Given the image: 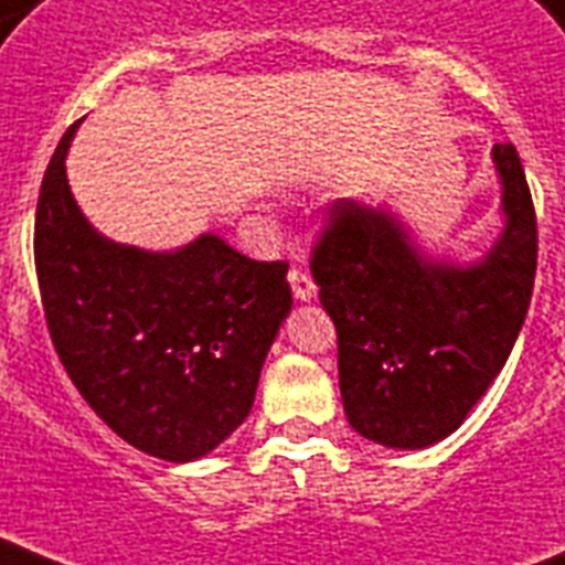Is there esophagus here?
Segmentation results:
<instances>
[{
  "instance_id": "esophagus-1",
  "label": "esophagus",
  "mask_w": 565,
  "mask_h": 565,
  "mask_svg": "<svg viewBox=\"0 0 565 565\" xmlns=\"http://www.w3.org/2000/svg\"><path fill=\"white\" fill-rule=\"evenodd\" d=\"M290 284H292V296L299 301L313 299V292H317V284H313L311 273L308 269H301V266H292L290 269Z\"/></svg>"
}]
</instances>
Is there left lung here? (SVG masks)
Wrapping results in <instances>:
<instances>
[{"label":"left lung","instance_id":"left-lung-1","mask_svg":"<svg viewBox=\"0 0 565 565\" xmlns=\"http://www.w3.org/2000/svg\"><path fill=\"white\" fill-rule=\"evenodd\" d=\"M501 239L480 264L417 252L397 215L334 201L311 252L338 329L340 397L359 436L420 450L459 429L510 359L536 278V213L519 150L492 148Z\"/></svg>","mask_w":565,"mask_h":565}]
</instances>
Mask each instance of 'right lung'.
<instances>
[{
	"mask_svg": "<svg viewBox=\"0 0 565 565\" xmlns=\"http://www.w3.org/2000/svg\"><path fill=\"white\" fill-rule=\"evenodd\" d=\"M73 124L43 174L34 269L67 376L124 441L189 462L252 412L292 296L284 260H252L215 234L171 254L103 239L67 186Z\"/></svg>",
	"mask_w": 565,
	"mask_h": 565,
	"instance_id": "1",
	"label": "right lung"
}]
</instances>
